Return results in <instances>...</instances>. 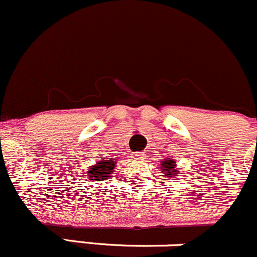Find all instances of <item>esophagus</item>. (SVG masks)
I'll list each match as a JSON object with an SVG mask.
<instances>
[{"label": "esophagus", "instance_id": "34e87169", "mask_svg": "<svg viewBox=\"0 0 257 257\" xmlns=\"http://www.w3.org/2000/svg\"><path fill=\"white\" fill-rule=\"evenodd\" d=\"M134 157L137 160H142V159H144V154H139V152H135Z\"/></svg>", "mask_w": 257, "mask_h": 257}]
</instances>
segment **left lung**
Returning <instances> with one entry per match:
<instances>
[{"label":"left lung","instance_id":"8db88e82","mask_svg":"<svg viewBox=\"0 0 257 257\" xmlns=\"http://www.w3.org/2000/svg\"><path fill=\"white\" fill-rule=\"evenodd\" d=\"M161 173L167 178H176L180 170L177 168V162L173 159H163L160 162Z\"/></svg>","mask_w":257,"mask_h":257}]
</instances>
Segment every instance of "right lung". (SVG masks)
Returning a JSON list of instances; mask_svg holds the SVG:
<instances>
[{"label":"right lung","instance_id":"obj_1","mask_svg":"<svg viewBox=\"0 0 257 257\" xmlns=\"http://www.w3.org/2000/svg\"><path fill=\"white\" fill-rule=\"evenodd\" d=\"M115 165H117V161L112 159L97 161L96 163L86 168V178L89 179V182L95 183L109 179L112 177V173H113Z\"/></svg>","mask_w":257,"mask_h":257}]
</instances>
